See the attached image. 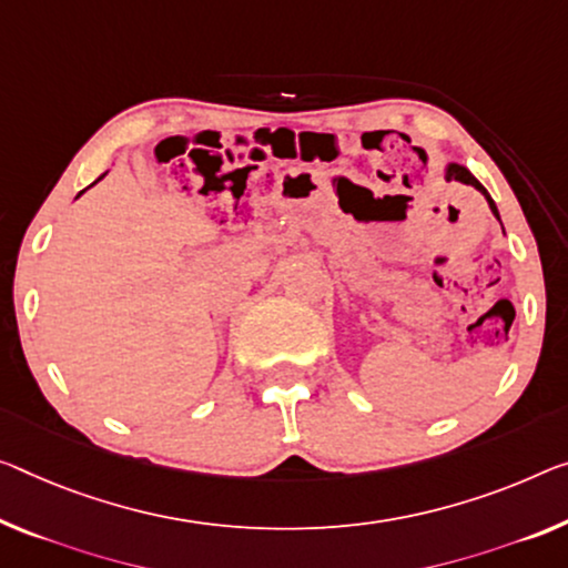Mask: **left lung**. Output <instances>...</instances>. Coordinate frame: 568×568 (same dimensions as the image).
<instances>
[{
	"instance_id": "1",
	"label": "left lung",
	"mask_w": 568,
	"mask_h": 568,
	"mask_svg": "<svg viewBox=\"0 0 568 568\" xmlns=\"http://www.w3.org/2000/svg\"><path fill=\"white\" fill-rule=\"evenodd\" d=\"M444 178H447V182L449 180H457V182H465V185H473L475 190H479V193L485 195V200H487V205H490V211H493V215L497 217V221H500V213H497V205H495V200L490 197V193H487V190L479 185L477 182V178H473V172H469L467 168H462V164H447V170H444Z\"/></svg>"
}]
</instances>
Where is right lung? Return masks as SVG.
Instances as JSON below:
<instances>
[{
    "label": "right lung",
    "instance_id": "add662e5",
    "mask_svg": "<svg viewBox=\"0 0 568 568\" xmlns=\"http://www.w3.org/2000/svg\"><path fill=\"white\" fill-rule=\"evenodd\" d=\"M99 180H103V174H101V178ZM99 180H95V182H99Z\"/></svg>",
    "mask_w": 568,
    "mask_h": 568
}]
</instances>
